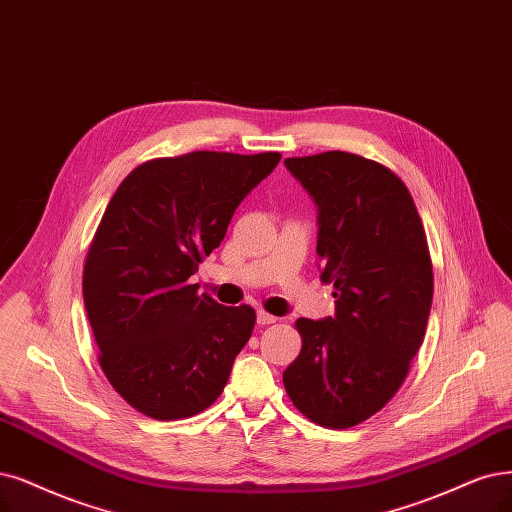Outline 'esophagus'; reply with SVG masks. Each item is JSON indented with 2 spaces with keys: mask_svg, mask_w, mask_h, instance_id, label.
Here are the masks:
<instances>
[{
  "mask_svg": "<svg viewBox=\"0 0 512 512\" xmlns=\"http://www.w3.org/2000/svg\"><path fill=\"white\" fill-rule=\"evenodd\" d=\"M276 320H278V318L272 316V314H268V312H263V310L257 312V323H259V325H274Z\"/></svg>",
  "mask_w": 512,
  "mask_h": 512,
  "instance_id": "34e87169",
  "label": "esophagus"
}]
</instances>
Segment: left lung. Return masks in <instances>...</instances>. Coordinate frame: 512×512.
<instances>
[{
    "mask_svg": "<svg viewBox=\"0 0 512 512\" xmlns=\"http://www.w3.org/2000/svg\"><path fill=\"white\" fill-rule=\"evenodd\" d=\"M318 204L316 255L335 316L299 318L301 352L282 373L293 405L346 430L399 392L432 304V261L407 185L380 162L348 154L287 158Z\"/></svg>",
    "mask_w": 512,
    "mask_h": 512,
    "instance_id": "left-lung-1",
    "label": "left lung"
}]
</instances>
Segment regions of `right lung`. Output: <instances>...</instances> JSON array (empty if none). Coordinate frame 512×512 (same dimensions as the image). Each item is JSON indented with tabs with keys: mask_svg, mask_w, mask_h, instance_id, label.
Segmentation results:
<instances>
[{
	"mask_svg": "<svg viewBox=\"0 0 512 512\" xmlns=\"http://www.w3.org/2000/svg\"><path fill=\"white\" fill-rule=\"evenodd\" d=\"M278 162V151L154 158L111 196L84 261V306L105 377L147 418L211 407L249 342L255 310L221 306L189 278Z\"/></svg>",
	"mask_w": 512,
	"mask_h": 512,
	"instance_id": "right-lung-1",
	"label": "right lung"
}]
</instances>
